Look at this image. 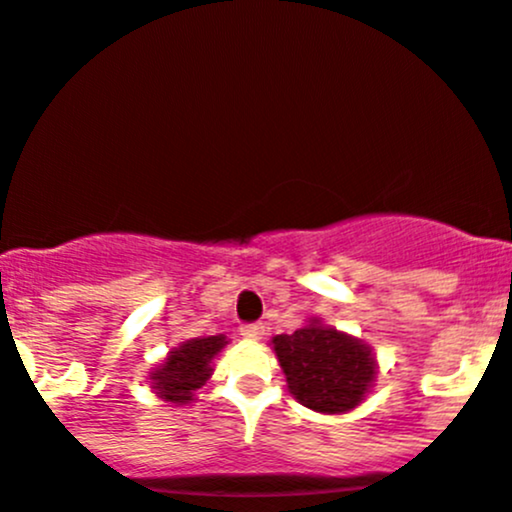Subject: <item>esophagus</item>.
<instances>
[{
    "label": "esophagus",
    "mask_w": 512,
    "mask_h": 512,
    "mask_svg": "<svg viewBox=\"0 0 512 512\" xmlns=\"http://www.w3.org/2000/svg\"><path fill=\"white\" fill-rule=\"evenodd\" d=\"M240 335H243L245 340L257 342V340H262V335H265V325H262V323L243 325V328H240Z\"/></svg>",
    "instance_id": "34e87169"
}]
</instances>
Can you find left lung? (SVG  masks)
<instances>
[{
  "mask_svg": "<svg viewBox=\"0 0 512 512\" xmlns=\"http://www.w3.org/2000/svg\"><path fill=\"white\" fill-rule=\"evenodd\" d=\"M291 396L318 413L359 406L376 379L372 347L311 318L291 335L272 338Z\"/></svg>",
  "mask_w": 512,
  "mask_h": 512,
  "instance_id": "1",
  "label": "left lung"
}]
</instances>
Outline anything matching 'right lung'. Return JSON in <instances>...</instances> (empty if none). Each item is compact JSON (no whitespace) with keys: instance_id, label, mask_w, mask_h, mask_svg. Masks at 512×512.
Segmentation results:
<instances>
[{"instance_id":"obj_1","label":"right lung","mask_w":512,"mask_h":512,"mask_svg":"<svg viewBox=\"0 0 512 512\" xmlns=\"http://www.w3.org/2000/svg\"><path fill=\"white\" fill-rule=\"evenodd\" d=\"M226 345V335L184 340L179 347H172L170 355L155 372H150V389L162 401L177 403V406L194 401L196 389H201L213 374V357Z\"/></svg>"}]
</instances>
